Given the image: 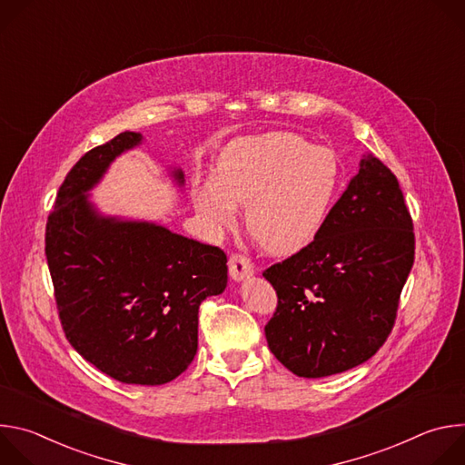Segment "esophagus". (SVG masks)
Listing matches in <instances>:
<instances>
[{"label":"esophagus","mask_w":465,"mask_h":465,"mask_svg":"<svg viewBox=\"0 0 465 465\" xmlns=\"http://www.w3.org/2000/svg\"><path fill=\"white\" fill-rule=\"evenodd\" d=\"M228 269H230V278L233 282H242L253 274V264L246 255L233 253L228 261Z\"/></svg>","instance_id":"34e87169"}]
</instances>
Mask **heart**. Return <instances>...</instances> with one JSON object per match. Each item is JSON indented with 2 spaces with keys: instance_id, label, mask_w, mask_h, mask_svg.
Returning a JSON list of instances; mask_svg holds the SVG:
<instances>
[{
  "instance_id": "1",
  "label": "heart",
  "mask_w": 465,
  "mask_h": 465,
  "mask_svg": "<svg viewBox=\"0 0 465 465\" xmlns=\"http://www.w3.org/2000/svg\"><path fill=\"white\" fill-rule=\"evenodd\" d=\"M341 183L337 156L292 132L233 140L223 149L213 178L191 189L194 210L212 233L235 223L244 204L252 237L271 253L309 246L323 230Z\"/></svg>"
}]
</instances>
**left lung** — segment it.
Masks as SVG:
<instances>
[{
    "mask_svg": "<svg viewBox=\"0 0 465 465\" xmlns=\"http://www.w3.org/2000/svg\"><path fill=\"white\" fill-rule=\"evenodd\" d=\"M412 230L400 182L366 154L320 235L262 272L278 294L264 335L287 370L318 379L377 353L414 264Z\"/></svg>",
    "mask_w": 465,
    "mask_h": 465,
    "instance_id": "left-lung-1",
    "label": "left lung"
}]
</instances>
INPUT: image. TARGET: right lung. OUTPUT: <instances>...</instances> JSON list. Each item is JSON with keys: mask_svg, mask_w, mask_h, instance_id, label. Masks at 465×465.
I'll return each instance as SVG.
<instances>
[{"mask_svg": "<svg viewBox=\"0 0 465 465\" xmlns=\"http://www.w3.org/2000/svg\"><path fill=\"white\" fill-rule=\"evenodd\" d=\"M142 142L121 132L74 165L47 219L45 257L70 344L115 381L156 386L194 359L198 307L224 292L228 259L162 224L103 215L90 201L112 162ZM171 176L183 185L182 169Z\"/></svg>", "mask_w": 465, "mask_h": 465, "instance_id": "1", "label": "right lung"}]
</instances>
